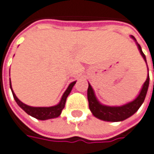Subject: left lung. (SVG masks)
Returning a JSON list of instances; mask_svg holds the SVG:
<instances>
[{"mask_svg": "<svg viewBox=\"0 0 154 154\" xmlns=\"http://www.w3.org/2000/svg\"><path fill=\"white\" fill-rule=\"evenodd\" d=\"M131 38L134 40L137 44V47L140 50L141 56L144 60L146 62V55L142 52V49L140 46V44L137 42L136 39L133 35H131ZM149 87V74L147 75V78L143 84L142 88L140 90L139 95L135 98L134 100L128 102V103L122 105V106H106L101 104L95 96L94 91L92 88V86L88 83V100L89 109L92 112L94 117L97 119H101L104 121H111V122H118L125 120L127 118L134 115L138 109L142 105L145 98L146 95L147 90Z\"/></svg>", "mask_w": 154, "mask_h": 154, "instance_id": "1", "label": "left lung"}]
</instances>
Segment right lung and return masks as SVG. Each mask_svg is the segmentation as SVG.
<instances>
[{
	"label": "right lung",
	"instance_id": "add662e5",
	"mask_svg": "<svg viewBox=\"0 0 154 154\" xmlns=\"http://www.w3.org/2000/svg\"><path fill=\"white\" fill-rule=\"evenodd\" d=\"M75 83H76V81H73V82L69 84L68 88H66L65 93L63 94V95L61 97L60 102L57 105L53 106H48V107H47V106H27V105L24 104L23 102H21L19 99L16 97L15 94L14 93V91L12 89L11 81H10V88H11L14 99L15 100L16 103L18 104V106L20 108H22L28 115L34 117L35 119H41V120H46V119L57 118V117H59L60 115L62 109L65 107L66 98L69 95V94L71 93L72 88H73V87L74 86Z\"/></svg>",
	"mask_w": 154,
	"mask_h": 154
}]
</instances>
